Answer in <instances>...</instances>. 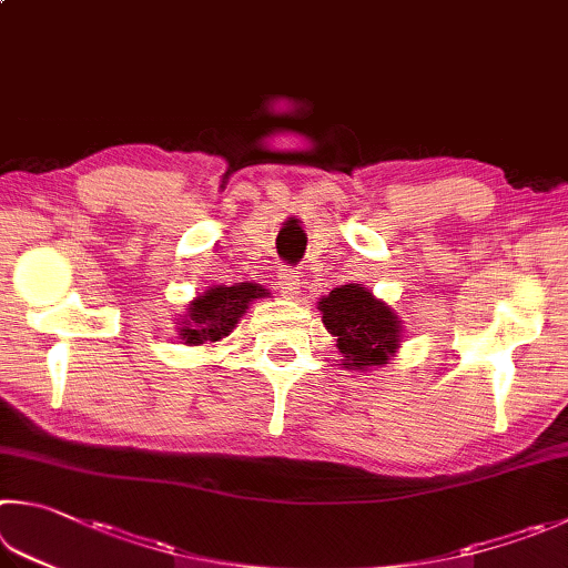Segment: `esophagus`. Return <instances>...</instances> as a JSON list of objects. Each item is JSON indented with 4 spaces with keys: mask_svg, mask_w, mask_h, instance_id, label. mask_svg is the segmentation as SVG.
<instances>
[{
    "mask_svg": "<svg viewBox=\"0 0 568 568\" xmlns=\"http://www.w3.org/2000/svg\"><path fill=\"white\" fill-rule=\"evenodd\" d=\"M277 287H281L283 297H287V301H293V297L301 293V275H297V271H293V267H281V273H277Z\"/></svg>",
    "mask_w": 568,
    "mask_h": 568,
    "instance_id": "esophagus-1",
    "label": "esophagus"
}]
</instances>
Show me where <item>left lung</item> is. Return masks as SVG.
Segmentation results:
<instances>
[{
	"instance_id": "8db88e82",
	"label": "left lung",
	"mask_w": 568,
	"mask_h": 568,
	"mask_svg": "<svg viewBox=\"0 0 568 568\" xmlns=\"http://www.w3.org/2000/svg\"><path fill=\"white\" fill-rule=\"evenodd\" d=\"M323 325L337 339L347 369L387 365L399 347L402 320L383 301L357 283L339 285L317 303Z\"/></svg>"
}]
</instances>
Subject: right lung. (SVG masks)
Listing matches in <instances>:
<instances>
[{
  "label": "right lung",
  "mask_w": 568,
  "mask_h": 568,
  "mask_svg": "<svg viewBox=\"0 0 568 568\" xmlns=\"http://www.w3.org/2000/svg\"><path fill=\"white\" fill-rule=\"evenodd\" d=\"M267 291L257 283L213 285L211 291L195 297L183 315V327H179L185 345H211L233 333L239 317L248 311L255 297H265Z\"/></svg>",
  "instance_id": "1"
}]
</instances>
